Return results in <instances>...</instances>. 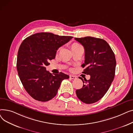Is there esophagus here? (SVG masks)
<instances>
[{
    "instance_id": "obj_1",
    "label": "esophagus",
    "mask_w": 133,
    "mask_h": 133,
    "mask_svg": "<svg viewBox=\"0 0 133 133\" xmlns=\"http://www.w3.org/2000/svg\"><path fill=\"white\" fill-rule=\"evenodd\" d=\"M69 77H70V78L72 79H76V76L72 75H71L70 76H69Z\"/></svg>"
}]
</instances>
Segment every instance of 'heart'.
I'll use <instances>...</instances> for the list:
<instances>
[{
    "label": "heart",
    "mask_w": 133,
    "mask_h": 133,
    "mask_svg": "<svg viewBox=\"0 0 133 133\" xmlns=\"http://www.w3.org/2000/svg\"><path fill=\"white\" fill-rule=\"evenodd\" d=\"M80 46H81L79 44L77 43H73L71 46V50H73V49L74 48H77V47H79Z\"/></svg>",
    "instance_id": "1"
}]
</instances>
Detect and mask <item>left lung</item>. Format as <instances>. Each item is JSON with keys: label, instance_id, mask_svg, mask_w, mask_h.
<instances>
[{"label": "left lung", "instance_id": "obj_1", "mask_svg": "<svg viewBox=\"0 0 133 133\" xmlns=\"http://www.w3.org/2000/svg\"><path fill=\"white\" fill-rule=\"evenodd\" d=\"M85 49V62L81 65L85 68L83 73L90 75L87 80L79 77L82 87L76 90V96L86 104L98 101L105 95L113 82L115 73V54L107 42L102 39L91 37L75 38Z\"/></svg>", "mask_w": 133, "mask_h": 133}]
</instances>
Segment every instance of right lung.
Masks as SVG:
<instances>
[{
  "label": "right lung",
  "mask_w": 133,
  "mask_h": 133,
  "mask_svg": "<svg viewBox=\"0 0 133 133\" xmlns=\"http://www.w3.org/2000/svg\"><path fill=\"white\" fill-rule=\"evenodd\" d=\"M73 37L52 33H38L26 38L21 44L17 56V69L21 82L35 100L46 102L57 95L62 81L69 76L60 72L54 75L46 66L55 59L58 48Z\"/></svg>",
  "instance_id": "obj_1"
}]
</instances>
